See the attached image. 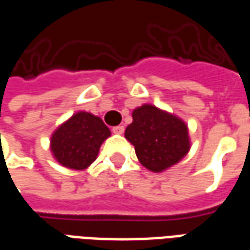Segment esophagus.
<instances>
[{
    "label": "esophagus",
    "instance_id": "1",
    "mask_svg": "<svg viewBox=\"0 0 250 250\" xmlns=\"http://www.w3.org/2000/svg\"><path fill=\"white\" fill-rule=\"evenodd\" d=\"M112 132L116 134V135H122V134L125 132V127H123V125H116V127L112 128Z\"/></svg>",
    "mask_w": 250,
    "mask_h": 250
}]
</instances>
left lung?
Masks as SVG:
<instances>
[{
    "instance_id": "1",
    "label": "left lung",
    "mask_w": 250,
    "mask_h": 250,
    "mask_svg": "<svg viewBox=\"0 0 250 250\" xmlns=\"http://www.w3.org/2000/svg\"><path fill=\"white\" fill-rule=\"evenodd\" d=\"M125 136L135 147L139 162L154 173L177 165L190 150L188 125L152 104L132 111V123L127 125Z\"/></svg>"
}]
</instances>
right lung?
Returning <instances> with one entry per match:
<instances>
[{
	"label": "right lung",
	"mask_w": 250,
	"mask_h": 250,
	"mask_svg": "<svg viewBox=\"0 0 250 250\" xmlns=\"http://www.w3.org/2000/svg\"><path fill=\"white\" fill-rule=\"evenodd\" d=\"M108 136H111V131L103 120L80 111L52 134V155L64 167L85 170L98 158L100 146Z\"/></svg>",
	"instance_id": "right-lung-1"
}]
</instances>
